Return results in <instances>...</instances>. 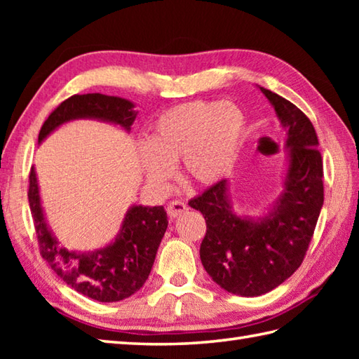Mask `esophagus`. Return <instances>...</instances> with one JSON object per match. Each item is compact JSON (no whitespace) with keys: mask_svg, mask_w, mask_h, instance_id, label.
<instances>
[{"mask_svg":"<svg viewBox=\"0 0 359 359\" xmlns=\"http://www.w3.org/2000/svg\"><path fill=\"white\" fill-rule=\"evenodd\" d=\"M166 211H168V216H170V219H175L177 216L184 215V212L188 211V205L180 202V201H172L168 203Z\"/></svg>","mask_w":359,"mask_h":359,"instance_id":"obj_1","label":"esophagus"}]
</instances>
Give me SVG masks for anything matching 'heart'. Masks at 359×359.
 <instances>
[{"label":"heart","mask_w":359,"mask_h":359,"mask_svg":"<svg viewBox=\"0 0 359 359\" xmlns=\"http://www.w3.org/2000/svg\"><path fill=\"white\" fill-rule=\"evenodd\" d=\"M247 120L231 103L189 102L160 114L140 147V165L154 187L165 188L180 162L182 174L199 187L222 180L245 142Z\"/></svg>","instance_id":"1"}]
</instances>
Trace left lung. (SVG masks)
Here are the masks:
<instances>
[{
  "instance_id": "8db88e82",
  "label": "left lung",
  "mask_w": 359,
  "mask_h": 359,
  "mask_svg": "<svg viewBox=\"0 0 359 359\" xmlns=\"http://www.w3.org/2000/svg\"><path fill=\"white\" fill-rule=\"evenodd\" d=\"M261 90L287 129L288 170L274 207L262 219L239 217L231 210L226 180L188 202L207 222L203 269L228 293L247 297L271 292L299 269L324 203L323 157L313 125L292 102Z\"/></svg>"
}]
</instances>
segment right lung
Here are the masks:
<instances>
[{
  "instance_id": "obj_1",
  "label": "right lung",
  "mask_w": 359,
  "mask_h": 359,
  "mask_svg": "<svg viewBox=\"0 0 359 359\" xmlns=\"http://www.w3.org/2000/svg\"><path fill=\"white\" fill-rule=\"evenodd\" d=\"M135 116L134 103L125 98L103 94L72 95L50 112L38 134V143L60 125L75 118L111 121L129 131ZM27 196L40 253L67 285L100 302H117L139 292L149 276L166 231L168 217L163 207L134 205L128 210L116 241L93 253H79L60 245L46 225L34 168H30Z\"/></svg>"
}]
</instances>
